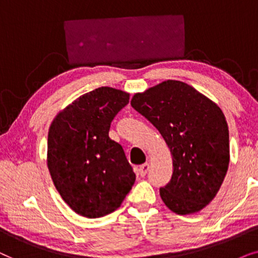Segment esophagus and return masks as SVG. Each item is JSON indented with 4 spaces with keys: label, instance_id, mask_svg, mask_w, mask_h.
Instances as JSON below:
<instances>
[{
    "label": "esophagus",
    "instance_id": "obj_1",
    "mask_svg": "<svg viewBox=\"0 0 258 258\" xmlns=\"http://www.w3.org/2000/svg\"><path fill=\"white\" fill-rule=\"evenodd\" d=\"M149 169H150V165L147 163L140 165V166L138 167V174L140 177H145L146 173L149 172Z\"/></svg>",
    "mask_w": 258,
    "mask_h": 258
}]
</instances>
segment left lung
Returning <instances> with one entry per match:
<instances>
[{"mask_svg":"<svg viewBox=\"0 0 258 258\" xmlns=\"http://www.w3.org/2000/svg\"><path fill=\"white\" fill-rule=\"evenodd\" d=\"M131 105L160 132L172 154V177L159 190L165 205L178 215L201 211L217 195L229 166V128L222 109L177 80L135 94Z\"/></svg>","mask_w":258,"mask_h":258,"instance_id":"8db88e82","label":"left lung"}]
</instances>
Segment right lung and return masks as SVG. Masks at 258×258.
I'll return each mask as SVG.
<instances>
[{
  "instance_id": "right-lung-1",
  "label": "right lung",
  "mask_w": 258,
  "mask_h": 258,
  "mask_svg": "<svg viewBox=\"0 0 258 258\" xmlns=\"http://www.w3.org/2000/svg\"><path fill=\"white\" fill-rule=\"evenodd\" d=\"M130 94L112 87L88 92L55 116L48 131L47 166L64 203L87 218L115 211L136 174L120 144L108 137Z\"/></svg>"
}]
</instances>
